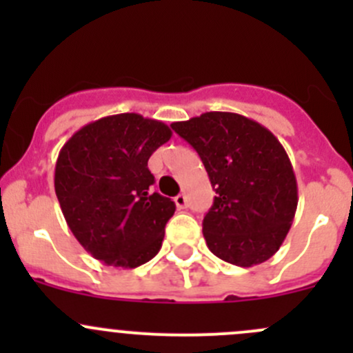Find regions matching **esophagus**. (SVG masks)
I'll return each mask as SVG.
<instances>
[{
	"mask_svg": "<svg viewBox=\"0 0 353 353\" xmlns=\"http://www.w3.org/2000/svg\"><path fill=\"white\" fill-rule=\"evenodd\" d=\"M174 203H176V206L179 210H184L188 206V198L184 196V194H177L176 198H174Z\"/></svg>",
	"mask_w": 353,
	"mask_h": 353,
	"instance_id": "esophagus-1",
	"label": "esophagus"
}]
</instances>
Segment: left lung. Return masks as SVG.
Masks as SVG:
<instances>
[{"label":"left lung","mask_w":353,"mask_h":353,"mask_svg":"<svg viewBox=\"0 0 353 353\" xmlns=\"http://www.w3.org/2000/svg\"><path fill=\"white\" fill-rule=\"evenodd\" d=\"M170 126L201 157L216 193L203 219L210 251L243 268L272 258L299 201L294 167L279 138L249 117L219 110Z\"/></svg>","instance_id":"left-lung-1"}]
</instances>
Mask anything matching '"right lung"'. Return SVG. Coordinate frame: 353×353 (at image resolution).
I'll list each match as a JSON object with an SVG mask.
<instances>
[{"mask_svg":"<svg viewBox=\"0 0 353 353\" xmlns=\"http://www.w3.org/2000/svg\"><path fill=\"white\" fill-rule=\"evenodd\" d=\"M170 137L162 121L124 112L85 124L63 145L56 196L78 243L104 265L137 268L162 248L176 205L152 193L148 159Z\"/></svg>","mask_w":353,"mask_h":353,"instance_id":"1","label":"right lung"}]
</instances>
